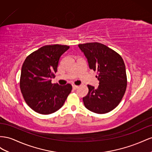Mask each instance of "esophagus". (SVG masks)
I'll return each mask as SVG.
<instances>
[{"mask_svg":"<svg viewBox=\"0 0 152 152\" xmlns=\"http://www.w3.org/2000/svg\"><path fill=\"white\" fill-rule=\"evenodd\" d=\"M79 87H80V86L78 85H72V88L74 89H77V88H78Z\"/></svg>","mask_w":152,"mask_h":152,"instance_id":"obj_1","label":"esophagus"}]
</instances>
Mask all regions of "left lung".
<instances>
[{"label": "left lung", "instance_id": "8db88e82", "mask_svg": "<svg viewBox=\"0 0 152 152\" xmlns=\"http://www.w3.org/2000/svg\"><path fill=\"white\" fill-rule=\"evenodd\" d=\"M90 69L97 72V88L87 85L88 93L83 98L86 109L97 114L114 110L125 94L127 85L125 66L122 57L107 46L94 42L80 44Z\"/></svg>", "mask_w": 152, "mask_h": 152}]
</instances>
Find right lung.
I'll list each match as a JSON object with an SVG mask.
<instances>
[{
	"label": "right lung",
	"instance_id": "1",
	"mask_svg": "<svg viewBox=\"0 0 152 152\" xmlns=\"http://www.w3.org/2000/svg\"><path fill=\"white\" fill-rule=\"evenodd\" d=\"M69 48L50 45L40 48L26 58L21 71L20 87L27 105L38 113L49 115L58 110L72 90V85L52 83L59 58Z\"/></svg>",
	"mask_w": 152,
	"mask_h": 152
}]
</instances>
